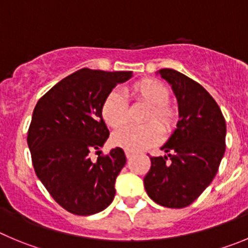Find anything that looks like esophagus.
I'll use <instances>...</instances> for the list:
<instances>
[{
  "label": "esophagus",
  "instance_id": "1",
  "mask_svg": "<svg viewBox=\"0 0 248 248\" xmlns=\"http://www.w3.org/2000/svg\"><path fill=\"white\" fill-rule=\"evenodd\" d=\"M132 156H133V153H131V152H126V158H127V159H131Z\"/></svg>",
  "mask_w": 248,
  "mask_h": 248
}]
</instances>
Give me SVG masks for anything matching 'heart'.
<instances>
[{"label": "heart", "instance_id": "heart-1", "mask_svg": "<svg viewBox=\"0 0 248 248\" xmlns=\"http://www.w3.org/2000/svg\"><path fill=\"white\" fill-rule=\"evenodd\" d=\"M132 95L137 100L150 105L145 121H152L143 126H126L115 132L113 144L126 152L140 153L158 144L163 137V131L170 132L176 124V111L166 104L170 92L163 83L156 79H142L131 87ZM103 120L112 128L124 126L128 120V105L120 92H111L101 104ZM155 119L156 123L154 122Z\"/></svg>", "mask_w": 248, "mask_h": 248}]
</instances>
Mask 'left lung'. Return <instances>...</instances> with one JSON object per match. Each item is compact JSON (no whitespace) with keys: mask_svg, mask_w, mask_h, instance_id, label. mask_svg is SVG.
I'll use <instances>...</instances> for the list:
<instances>
[{"mask_svg":"<svg viewBox=\"0 0 248 248\" xmlns=\"http://www.w3.org/2000/svg\"><path fill=\"white\" fill-rule=\"evenodd\" d=\"M156 73L172 88L179 121L160 148L165 155L150 158L144 187L158 204L185 208L200 197L218 172L225 153V119L218 104L197 82L171 68Z\"/></svg>","mask_w":248,"mask_h":248,"instance_id":"obj_1","label":"left lung"}]
</instances>
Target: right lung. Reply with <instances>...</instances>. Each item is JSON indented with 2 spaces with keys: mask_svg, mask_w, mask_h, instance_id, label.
<instances>
[{
  "mask_svg": "<svg viewBox=\"0 0 248 248\" xmlns=\"http://www.w3.org/2000/svg\"><path fill=\"white\" fill-rule=\"evenodd\" d=\"M132 76L82 68L51 88L34 108L28 131L34 170L72 214H95L113 201L115 181L126 164L124 150L111 149L96 161L89 154L100 153L110 135L100 111L104 99Z\"/></svg>",
  "mask_w": 248,
  "mask_h": 248,
  "instance_id": "right-lung-1",
  "label": "right lung"
}]
</instances>
